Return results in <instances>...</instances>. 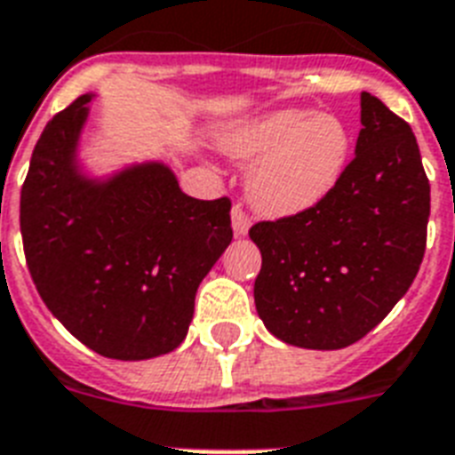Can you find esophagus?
Listing matches in <instances>:
<instances>
[{"label": "esophagus", "mask_w": 455, "mask_h": 455, "mask_svg": "<svg viewBox=\"0 0 455 455\" xmlns=\"http://www.w3.org/2000/svg\"><path fill=\"white\" fill-rule=\"evenodd\" d=\"M231 227H234L235 235H247V231H250V217L245 215V210L240 205H234V210H231Z\"/></svg>", "instance_id": "esophagus-1"}]
</instances>
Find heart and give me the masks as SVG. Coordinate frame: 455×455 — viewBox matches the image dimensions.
I'll use <instances>...</instances> for the list:
<instances>
[{"label": "heart", "mask_w": 455, "mask_h": 455, "mask_svg": "<svg viewBox=\"0 0 455 455\" xmlns=\"http://www.w3.org/2000/svg\"><path fill=\"white\" fill-rule=\"evenodd\" d=\"M221 149L250 165L245 194L268 217H297L327 201L350 158L348 125L311 109H275L221 132Z\"/></svg>", "instance_id": "b5f03b06"}]
</instances>
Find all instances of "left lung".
<instances>
[{
    "label": "left lung",
    "mask_w": 455,
    "mask_h": 455,
    "mask_svg": "<svg viewBox=\"0 0 455 455\" xmlns=\"http://www.w3.org/2000/svg\"><path fill=\"white\" fill-rule=\"evenodd\" d=\"M355 158L311 212L259 221L254 306L275 339L308 350L360 341L411 287L426 252L430 184L416 138L362 93Z\"/></svg>",
    "instance_id": "8db88e82"
}]
</instances>
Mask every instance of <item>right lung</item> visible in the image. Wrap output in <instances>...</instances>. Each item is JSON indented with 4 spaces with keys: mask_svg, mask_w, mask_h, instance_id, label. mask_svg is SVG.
<instances>
[{
    "mask_svg": "<svg viewBox=\"0 0 455 455\" xmlns=\"http://www.w3.org/2000/svg\"><path fill=\"white\" fill-rule=\"evenodd\" d=\"M93 93L44 128L20 191L25 259L44 304L84 346L151 360L184 341L196 290L228 247V198L198 201L164 161L91 175L79 158Z\"/></svg>",
    "mask_w": 455,
    "mask_h": 455,
    "instance_id": "add662e5",
    "label": "right lung"
}]
</instances>
